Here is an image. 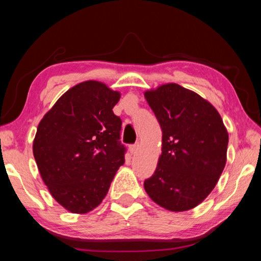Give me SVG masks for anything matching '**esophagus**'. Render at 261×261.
I'll list each match as a JSON object with an SVG mask.
<instances>
[{
    "instance_id": "34e87169",
    "label": "esophagus",
    "mask_w": 261,
    "mask_h": 261,
    "mask_svg": "<svg viewBox=\"0 0 261 261\" xmlns=\"http://www.w3.org/2000/svg\"><path fill=\"white\" fill-rule=\"evenodd\" d=\"M137 149H138V145H137V144L129 145V151H130L131 154H135L137 152Z\"/></svg>"
}]
</instances>
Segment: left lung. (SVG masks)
<instances>
[{"mask_svg":"<svg viewBox=\"0 0 261 261\" xmlns=\"http://www.w3.org/2000/svg\"><path fill=\"white\" fill-rule=\"evenodd\" d=\"M162 130V154L144 188L158 205L191 210L218 183L227 161L228 132L213 106L178 84L145 92Z\"/></svg>","mask_w":261,"mask_h":261,"instance_id":"left-lung-1","label":"left lung"}]
</instances>
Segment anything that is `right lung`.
Returning a JSON list of instances; mask_svg holds the SVG:
<instances>
[{
  "instance_id": "obj_1",
  "label": "right lung",
  "mask_w": 261,
  "mask_h": 261,
  "mask_svg": "<svg viewBox=\"0 0 261 261\" xmlns=\"http://www.w3.org/2000/svg\"><path fill=\"white\" fill-rule=\"evenodd\" d=\"M120 96L102 83L84 82L39 123L33 141L39 171L54 199L72 213L99 206L125 161L122 120L113 112Z\"/></svg>"
}]
</instances>
